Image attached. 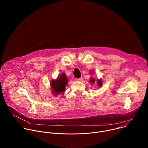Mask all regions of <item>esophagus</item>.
Wrapping results in <instances>:
<instances>
[{
  "label": "esophagus",
  "mask_w": 148,
  "mask_h": 148,
  "mask_svg": "<svg viewBox=\"0 0 148 148\" xmlns=\"http://www.w3.org/2000/svg\"><path fill=\"white\" fill-rule=\"evenodd\" d=\"M82 80V78H76L75 81H81Z\"/></svg>",
  "instance_id": "1"
}]
</instances>
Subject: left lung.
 <instances>
[{"instance_id": "obj_1", "label": "left lung", "mask_w": 148, "mask_h": 148, "mask_svg": "<svg viewBox=\"0 0 148 148\" xmlns=\"http://www.w3.org/2000/svg\"><path fill=\"white\" fill-rule=\"evenodd\" d=\"M90 82L91 83H95V79L91 78V79L90 80ZM97 84L98 85L99 87H101L102 86V80H101V79L97 80Z\"/></svg>"}]
</instances>
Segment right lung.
I'll use <instances>...</instances> for the list:
<instances>
[{"label":"right lung","instance_id":"obj_1","mask_svg":"<svg viewBox=\"0 0 148 148\" xmlns=\"http://www.w3.org/2000/svg\"><path fill=\"white\" fill-rule=\"evenodd\" d=\"M68 81V78L64 73L61 74L57 79L51 80L50 85L52 88V93L54 94V95L57 96L60 93H64Z\"/></svg>","mask_w":148,"mask_h":148}]
</instances>
